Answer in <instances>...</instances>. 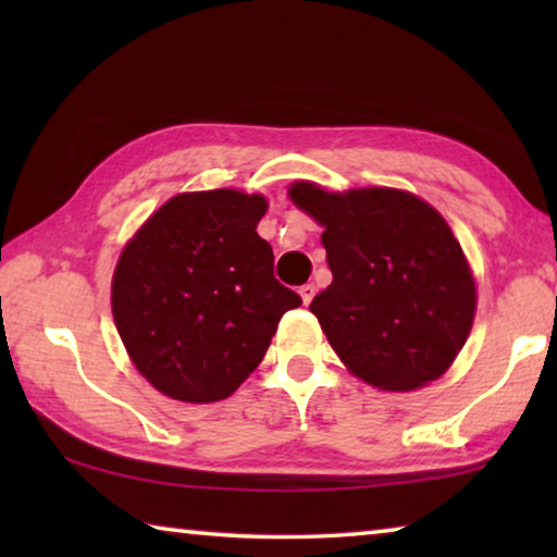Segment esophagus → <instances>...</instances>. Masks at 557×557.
Instances as JSON below:
<instances>
[{
	"label": "esophagus",
	"mask_w": 557,
	"mask_h": 557,
	"mask_svg": "<svg viewBox=\"0 0 557 557\" xmlns=\"http://www.w3.org/2000/svg\"><path fill=\"white\" fill-rule=\"evenodd\" d=\"M299 295H301V301H305V305H309V301H312L314 295H317V287L314 285H301L299 287Z\"/></svg>",
	"instance_id": "obj_1"
}]
</instances>
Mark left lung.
I'll return each instance as SVG.
<instances>
[{"label": "left lung", "mask_w": 557, "mask_h": 557, "mask_svg": "<svg viewBox=\"0 0 557 557\" xmlns=\"http://www.w3.org/2000/svg\"><path fill=\"white\" fill-rule=\"evenodd\" d=\"M289 199L324 225L334 280L309 312L346 369L395 393L437 381L476 312L474 277L447 221L400 188L332 194L295 182Z\"/></svg>", "instance_id": "left-lung-1"}]
</instances>
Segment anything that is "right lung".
<instances>
[{"mask_svg":"<svg viewBox=\"0 0 557 557\" xmlns=\"http://www.w3.org/2000/svg\"><path fill=\"white\" fill-rule=\"evenodd\" d=\"M265 211V196L235 188L178 194L122 250L112 317L135 369L169 398H228L301 305L272 275L256 231Z\"/></svg>","mask_w":557,"mask_h":557,"instance_id":"right-lung-1","label":"right lung"}]
</instances>
